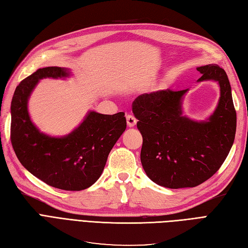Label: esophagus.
<instances>
[{"instance_id":"1","label":"esophagus","mask_w":248,"mask_h":248,"mask_svg":"<svg viewBox=\"0 0 248 248\" xmlns=\"http://www.w3.org/2000/svg\"><path fill=\"white\" fill-rule=\"evenodd\" d=\"M126 120H127V125H128L129 127L136 126V124H137V119H136V117H134L133 115L128 114V115L126 116Z\"/></svg>"}]
</instances>
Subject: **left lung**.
I'll return each mask as SVG.
<instances>
[{
    "label": "left lung",
    "instance_id": "8db88e82",
    "mask_svg": "<svg viewBox=\"0 0 248 248\" xmlns=\"http://www.w3.org/2000/svg\"><path fill=\"white\" fill-rule=\"evenodd\" d=\"M198 81L219 82L220 99L208 122L182 116L181 99L187 90H162L142 94L132 102L142 136L140 161L153 182L168 188L196 187L220 169L236 134L237 115L226 71L209 64L197 68Z\"/></svg>",
    "mask_w": 248,
    "mask_h": 248
}]
</instances>
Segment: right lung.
Returning a JSON list of instances; mask_svg holds the SVG:
<instances>
[{
    "mask_svg": "<svg viewBox=\"0 0 248 248\" xmlns=\"http://www.w3.org/2000/svg\"><path fill=\"white\" fill-rule=\"evenodd\" d=\"M68 71L46 67L22 79L11 101L10 140L18 160L32 175L59 189L79 191L101 176L108 156L126 129L123 111L101 115L91 111L78 128L64 138H50L30 120V94L43 78H64Z\"/></svg>",
    "mask_w": 248,
    "mask_h": 248,
    "instance_id": "1",
    "label": "right lung"
}]
</instances>
